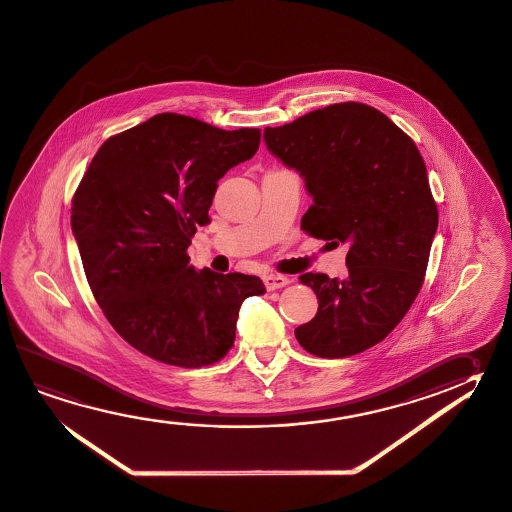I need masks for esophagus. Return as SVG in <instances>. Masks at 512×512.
Here are the masks:
<instances>
[{"mask_svg": "<svg viewBox=\"0 0 512 512\" xmlns=\"http://www.w3.org/2000/svg\"><path fill=\"white\" fill-rule=\"evenodd\" d=\"M290 283H292V279L281 276V274H269V276H265V286H267L269 292L283 288V286L290 285Z\"/></svg>", "mask_w": 512, "mask_h": 512, "instance_id": "34e87169", "label": "esophagus"}]
</instances>
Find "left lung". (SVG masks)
<instances>
[{"label":"left lung","instance_id":"8db88e82","mask_svg":"<svg viewBox=\"0 0 512 512\" xmlns=\"http://www.w3.org/2000/svg\"><path fill=\"white\" fill-rule=\"evenodd\" d=\"M263 139L313 199L301 229L347 247L346 278H299L319 310L295 338L321 358L362 353L398 326L423 286L439 224L425 161L396 123L358 102L267 127Z\"/></svg>","mask_w":512,"mask_h":512}]
</instances>
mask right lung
<instances>
[{
	"instance_id": "right-lung-1",
	"label": "right lung",
	"mask_w": 512,
	"mask_h": 512,
	"mask_svg": "<svg viewBox=\"0 0 512 512\" xmlns=\"http://www.w3.org/2000/svg\"><path fill=\"white\" fill-rule=\"evenodd\" d=\"M260 129L222 130L163 113L107 139L71 206L87 283L114 330L177 367L215 364L233 347L256 276L197 272L186 254L218 181L260 147Z\"/></svg>"
}]
</instances>
